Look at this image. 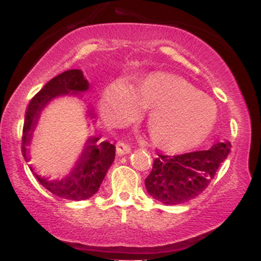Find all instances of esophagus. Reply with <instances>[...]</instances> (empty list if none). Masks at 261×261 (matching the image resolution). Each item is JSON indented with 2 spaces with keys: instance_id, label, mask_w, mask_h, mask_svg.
Returning <instances> with one entry per match:
<instances>
[{
  "instance_id": "1",
  "label": "esophagus",
  "mask_w": 261,
  "mask_h": 261,
  "mask_svg": "<svg viewBox=\"0 0 261 261\" xmlns=\"http://www.w3.org/2000/svg\"><path fill=\"white\" fill-rule=\"evenodd\" d=\"M130 152H131V147L127 145V143L122 142V141L116 143V153H118L119 155L127 154V153H130Z\"/></svg>"
}]
</instances>
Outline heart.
I'll return each mask as SVG.
<instances>
[{
  "label": "heart",
  "instance_id": "heart-1",
  "mask_svg": "<svg viewBox=\"0 0 261 261\" xmlns=\"http://www.w3.org/2000/svg\"><path fill=\"white\" fill-rule=\"evenodd\" d=\"M151 109L147 126L158 147L178 152L197 145L211 133L217 119L216 104L181 77L155 72L136 89L116 80L104 91L101 109L113 125L133 121L141 108Z\"/></svg>",
  "mask_w": 261,
  "mask_h": 261
}]
</instances>
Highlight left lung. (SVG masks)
<instances>
[{
  "mask_svg": "<svg viewBox=\"0 0 261 261\" xmlns=\"http://www.w3.org/2000/svg\"><path fill=\"white\" fill-rule=\"evenodd\" d=\"M229 148V141H223L206 151L178 155L158 154L145 180L147 193L166 205L190 201L208 187L228 155Z\"/></svg>",
  "mask_w": 261,
  "mask_h": 261,
  "instance_id": "obj_1",
  "label": "left lung"
}]
</instances>
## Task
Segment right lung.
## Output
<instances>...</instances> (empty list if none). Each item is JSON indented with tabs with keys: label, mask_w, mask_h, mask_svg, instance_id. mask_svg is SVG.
I'll use <instances>...</instances> for the list:
<instances>
[{
	"label": "right lung",
	"mask_w": 261,
	"mask_h": 261,
	"mask_svg": "<svg viewBox=\"0 0 261 261\" xmlns=\"http://www.w3.org/2000/svg\"><path fill=\"white\" fill-rule=\"evenodd\" d=\"M88 88L89 83L83 76L82 71L68 70L50 80L32 98L25 112L22 137V153L27 162L29 161L27 146L31 143L32 134L45 106L59 95L76 94L86 92ZM88 115L92 116L93 114L89 113ZM98 140L99 137H89L79 162L68 176L61 180H49L35 174L39 182L61 199L80 201L94 195L115 158V146L108 141L99 142Z\"/></svg>",
	"instance_id": "obj_1"
}]
</instances>
